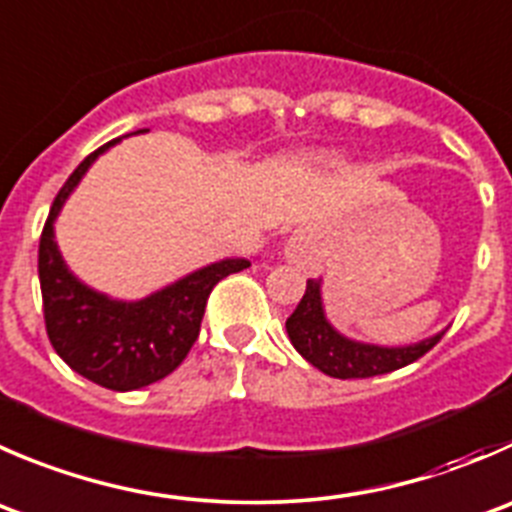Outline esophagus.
Here are the masks:
<instances>
[{
    "label": "esophagus",
    "mask_w": 512,
    "mask_h": 512,
    "mask_svg": "<svg viewBox=\"0 0 512 512\" xmlns=\"http://www.w3.org/2000/svg\"><path fill=\"white\" fill-rule=\"evenodd\" d=\"M287 257H290L292 262H297V265L307 267L312 265V247L307 245L302 237H292L290 245H287Z\"/></svg>",
    "instance_id": "34e87169"
}]
</instances>
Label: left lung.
<instances>
[{"label": "left lung", "mask_w": 512, "mask_h": 512, "mask_svg": "<svg viewBox=\"0 0 512 512\" xmlns=\"http://www.w3.org/2000/svg\"><path fill=\"white\" fill-rule=\"evenodd\" d=\"M285 325L295 350L317 370L330 377H340V380L375 377L400 370V367L410 365L418 357H423L425 352L433 350L440 337L445 335V332H440V335L410 347H377L347 340L340 332L332 330L330 322L325 320L320 300V280H307L305 295H302L295 312L287 317Z\"/></svg>", "instance_id": "1"}]
</instances>
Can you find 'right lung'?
Segmentation results:
<instances>
[{"label": "right lung", "mask_w": 512, "mask_h": 512, "mask_svg": "<svg viewBox=\"0 0 512 512\" xmlns=\"http://www.w3.org/2000/svg\"><path fill=\"white\" fill-rule=\"evenodd\" d=\"M114 142L119 140L84 157L54 197L39 237V285L44 327L57 355L87 380L127 393L162 380L182 365L200 335L212 287L250 262H215L140 302L109 300L84 287L64 267L52 225L87 167Z\"/></svg>", "instance_id": "add662e5"}]
</instances>
